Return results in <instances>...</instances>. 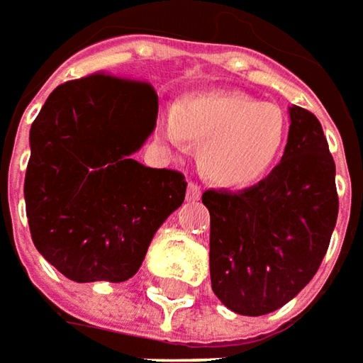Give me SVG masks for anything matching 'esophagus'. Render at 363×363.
<instances>
[{"label":"esophagus","instance_id":"obj_1","mask_svg":"<svg viewBox=\"0 0 363 363\" xmlns=\"http://www.w3.org/2000/svg\"><path fill=\"white\" fill-rule=\"evenodd\" d=\"M199 196H201V189H199L198 184L196 182H189L187 184V199L189 201H196V199H199Z\"/></svg>","mask_w":363,"mask_h":363}]
</instances>
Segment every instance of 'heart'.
<instances>
[{
    "instance_id": "heart-1",
    "label": "heart",
    "mask_w": 363,
    "mask_h": 363,
    "mask_svg": "<svg viewBox=\"0 0 363 363\" xmlns=\"http://www.w3.org/2000/svg\"><path fill=\"white\" fill-rule=\"evenodd\" d=\"M288 123L281 109L235 91H189L172 106L167 135L199 145V167L223 187L262 182L281 153Z\"/></svg>"
}]
</instances>
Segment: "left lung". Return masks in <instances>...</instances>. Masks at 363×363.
Instances as JSON below:
<instances>
[{"label":"left lung","mask_w":363,"mask_h":363,"mask_svg":"<svg viewBox=\"0 0 363 363\" xmlns=\"http://www.w3.org/2000/svg\"><path fill=\"white\" fill-rule=\"evenodd\" d=\"M286 150L272 174L242 189H208L211 289L232 312L264 315L310 284L337 220L335 164L322 123L289 108Z\"/></svg>","instance_id":"8db88e82"}]
</instances>
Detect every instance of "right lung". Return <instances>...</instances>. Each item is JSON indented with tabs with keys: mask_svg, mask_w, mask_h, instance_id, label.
Segmentation results:
<instances>
[{
	"mask_svg": "<svg viewBox=\"0 0 363 363\" xmlns=\"http://www.w3.org/2000/svg\"><path fill=\"white\" fill-rule=\"evenodd\" d=\"M157 94L94 74L57 85L29 130L23 196L33 245L77 284L125 281L186 198L176 169L131 160L152 135Z\"/></svg>",
	"mask_w": 363,
	"mask_h": 363,
	"instance_id": "add662e5",
	"label": "right lung"
}]
</instances>
